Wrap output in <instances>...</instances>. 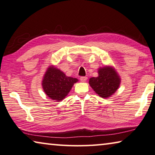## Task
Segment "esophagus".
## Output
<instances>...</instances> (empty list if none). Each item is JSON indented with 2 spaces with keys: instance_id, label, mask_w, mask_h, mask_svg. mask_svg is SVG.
<instances>
[{
  "instance_id": "1",
  "label": "esophagus",
  "mask_w": 155,
  "mask_h": 155,
  "mask_svg": "<svg viewBox=\"0 0 155 155\" xmlns=\"http://www.w3.org/2000/svg\"><path fill=\"white\" fill-rule=\"evenodd\" d=\"M87 77H81L80 78V80L82 81V82H86V81L87 80Z\"/></svg>"
}]
</instances>
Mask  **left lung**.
<instances>
[{"label": "left lung", "mask_w": 155, "mask_h": 155, "mask_svg": "<svg viewBox=\"0 0 155 155\" xmlns=\"http://www.w3.org/2000/svg\"><path fill=\"white\" fill-rule=\"evenodd\" d=\"M97 73V77H93L89 79V85L100 97H111L120 86V75L111 66L99 68Z\"/></svg>", "instance_id": "obj_1"}]
</instances>
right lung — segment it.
I'll return each mask as SVG.
<instances>
[{
	"label": "right lung",
	"mask_w": 155,
	"mask_h": 155,
	"mask_svg": "<svg viewBox=\"0 0 155 155\" xmlns=\"http://www.w3.org/2000/svg\"><path fill=\"white\" fill-rule=\"evenodd\" d=\"M77 78L68 77L59 68L51 65L45 72L42 81L43 91L52 100L60 101L67 97Z\"/></svg>",
	"instance_id": "add662e5"
}]
</instances>
